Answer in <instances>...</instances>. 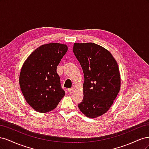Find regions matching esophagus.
<instances>
[{"instance_id":"esophagus-1","label":"esophagus","mask_w":149,"mask_h":149,"mask_svg":"<svg viewBox=\"0 0 149 149\" xmlns=\"http://www.w3.org/2000/svg\"><path fill=\"white\" fill-rule=\"evenodd\" d=\"M74 91V88H69V89H68V91H69L70 93H73Z\"/></svg>"}]
</instances>
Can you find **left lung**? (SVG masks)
Segmentation results:
<instances>
[{
    "label": "left lung",
    "mask_w": 149,
    "mask_h": 149,
    "mask_svg": "<svg viewBox=\"0 0 149 149\" xmlns=\"http://www.w3.org/2000/svg\"><path fill=\"white\" fill-rule=\"evenodd\" d=\"M73 51L84 76V97L78 107L86 117L96 118L109 109L119 92L118 63L107 49L94 43H74Z\"/></svg>",
    "instance_id": "obj_1"
}]
</instances>
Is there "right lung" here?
<instances>
[{
    "label": "right lung",
    "instance_id": "add662e5",
    "mask_svg": "<svg viewBox=\"0 0 149 149\" xmlns=\"http://www.w3.org/2000/svg\"><path fill=\"white\" fill-rule=\"evenodd\" d=\"M67 51L66 45L45 44L24 63L20 86L25 101L36 111L44 113L54 109L65 95L56 68Z\"/></svg>",
    "mask_w": 149,
    "mask_h": 149
}]
</instances>
